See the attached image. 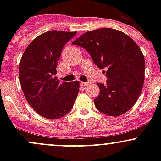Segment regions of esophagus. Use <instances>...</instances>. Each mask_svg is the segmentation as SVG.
<instances>
[{"label":"esophagus","mask_w":161,"mask_h":161,"mask_svg":"<svg viewBox=\"0 0 161 161\" xmlns=\"http://www.w3.org/2000/svg\"><path fill=\"white\" fill-rule=\"evenodd\" d=\"M90 82H82L80 84H81V86H86L90 85Z\"/></svg>","instance_id":"obj_1"}]
</instances>
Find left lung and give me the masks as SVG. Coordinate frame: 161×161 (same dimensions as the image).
Here are the masks:
<instances>
[{"mask_svg": "<svg viewBox=\"0 0 161 161\" xmlns=\"http://www.w3.org/2000/svg\"><path fill=\"white\" fill-rule=\"evenodd\" d=\"M89 52L92 61L108 78L97 83L100 94L94 100L97 110L120 116L137 101L145 79L144 56L136 42L119 30L103 28L89 31L75 40Z\"/></svg>", "mask_w": 161, "mask_h": 161, "instance_id": "8db88e82", "label": "left lung"}]
</instances>
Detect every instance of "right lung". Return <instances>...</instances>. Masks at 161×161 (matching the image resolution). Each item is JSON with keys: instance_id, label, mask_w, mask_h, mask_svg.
I'll list each match as a JSON object with an SVG mask.
<instances>
[{"instance_id": "1", "label": "right lung", "mask_w": 161, "mask_h": 161, "mask_svg": "<svg viewBox=\"0 0 161 161\" xmlns=\"http://www.w3.org/2000/svg\"><path fill=\"white\" fill-rule=\"evenodd\" d=\"M77 32L52 30L34 39L19 64V80L25 99L36 112L47 119H59L72 108L79 82L57 79V66L64 45Z\"/></svg>"}]
</instances>
